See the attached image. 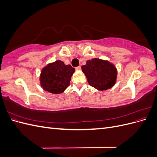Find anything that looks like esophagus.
<instances>
[{"instance_id":"esophagus-1","label":"esophagus","mask_w":157,"mask_h":157,"mask_svg":"<svg viewBox=\"0 0 157 157\" xmlns=\"http://www.w3.org/2000/svg\"><path fill=\"white\" fill-rule=\"evenodd\" d=\"M75 69L77 71H80V69H81V67H80V66H78V67H77L75 68Z\"/></svg>"}]
</instances>
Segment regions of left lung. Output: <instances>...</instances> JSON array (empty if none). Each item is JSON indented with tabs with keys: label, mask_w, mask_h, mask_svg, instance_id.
<instances>
[{
	"label": "left lung",
	"mask_w": 157,
	"mask_h": 157,
	"mask_svg": "<svg viewBox=\"0 0 157 157\" xmlns=\"http://www.w3.org/2000/svg\"><path fill=\"white\" fill-rule=\"evenodd\" d=\"M81 68L89 84L98 90L111 88L116 82L117 68L108 61L94 58L88 60Z\"/></svg>",
	"instance_id": "8db88e82"
}]
</instances>
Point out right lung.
Masks as SVG:
<instances>
[{
  "label": "right lung",
  "instance_id": "add662e5",
  "mask_svg": "<svg viewBox=\"0 0 157 157\" xmlns=\"http://www.w3.org/2000/svg\"><path fill=\"white\" fill-rule=\"evenodd\" d=\"M75 69L70 65H65L60 60L47 65L41 71L40 85L45 91L52 94L63 93L70 84Z\"/></svg>",
  "mask_w": 157,
  "mask_h": 157
}]
</instances>
